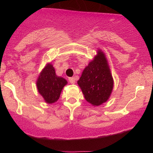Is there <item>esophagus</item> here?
<instances>
[{"instance_id":"1","label":"esophagus","mask_w":153,"mask_h":153,"mask_svg":"<svg viewBox=\"0 0 153 153\" xmlns=\"http://www.w3.org/2000/svg\"><path fill=\"white\" fill-rule=\"evenodd\" d=\"M68 80H69V82H71V83H72V84H74L75 82V77H72V78H69V79H68Z\"/></svg>"}]
</instances>
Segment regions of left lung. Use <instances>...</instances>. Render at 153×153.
Returning a JSON list of instances; mask_svg holds the SVG:
<instances>
[{
	"mask_svg": "<svg viewBox=\"0 0 153 153\" xmlns=\"http://www.w3.org/2000/svg\"><path fill=\"white\" fill-rule=\"evenodd\" d=\"M84 97L92 106L106 102L114 88V79L104 52L99 49L97 54L82 71L77 82Z\"/></svg>",
	"mask_w": 153,
	"mask_h": 153,
	"instance_id": "obj_1",
	"label": "left lung"
}]
</instances>
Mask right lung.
Instances as JSON below:
<instances>
[{
    "instance_id": "add662e5",
    "label": "right lung",
    "mask_w": 153,
    "mask_h": 153,
    "mask_svg": "<svg viewBox=\"0 0 153 153\" xmlns=\"http://www.w3.org/2000/svg\"><path fill=\"white\" fill-rule=\"evenodd\" d=\"M36 84L39 94L45 102L52 104L59 99L63 87L68 84V81L56 75L53 65L49 62L39 75Z\"/></svg>"
}]
</instances>
